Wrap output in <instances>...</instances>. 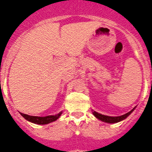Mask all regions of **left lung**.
I'll return each mask as SVG.
<instances>
[{"instance_id": "1", "label": "left lung", "mask_w": 152, "mask_h": 152, "mask_svg": "<svg viewBox=\"0 0 152 152\" xmlns=\"http://www.w3.org/2000/svg\"><path fill=\"white\" fill-rule=\"evenodd\" d=\"M135 108H134L132 110H130V112H128L127 113L124 114V115H122V116H105V115H102V114H100L99 113L94 111L92 113L96 118H98L99 120H100L101 121H103L105 123H109V124H115V123H118L121 120H124V119H126L127 116L130 115L131 113L134 110Z\"/></svg>"}]
</instances>
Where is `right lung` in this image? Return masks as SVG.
I'll return each instance as SVG.
<instances>
[{
  "instance_id": "right-lung-1",
  "label": "right lung",
  "mask_w": 152,
  "mask_h": 152,
  "mask_svg": "<svg viewBox=\"0 0 152 152\" xmlns=\"http://www.w3.org/2000/svg\"><path fill=\"white\" fill-rule=\"evenodd\" d=\"M62 112L59 113L58 114L56 115H53V116H46L44 117H41V116H29V115H27V114H24L22 113H21V115L23 116L24 118L27 120L28 121L31 123H33V124H50L51 122H53L55 120H56L57 119L61 116Z\"/></svg>"
}]
</instances>
